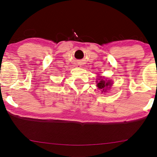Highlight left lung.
<instances>
[{
    "instance_id": "1",
    "label": "left lung",
    "mask_w": 157,
    "mask_h": 157,
    "mask_svg": "<svg viewBox=\"0 0 157 157\" xmlns=\"http://www.w3.org/2000/svg\"><path fill=\"white\" fill-rule=\"evenodd\" d=\"M99 81H96L97 82V86L99 89L102 90V92H106L107 89H109L111 85H112V82L111 80H106L105 78H102L100 77Z\"/></svg>"
}]
</instances>
